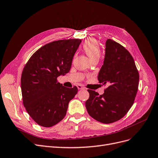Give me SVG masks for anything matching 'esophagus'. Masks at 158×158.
Listing matches in <instances>:
<instances>
[{"label":"esophagus","instance_id":"34e87169","mask_svg":"<svg viewBox=\"0 0 158 158\" xmlns=\"http://www.w3.org/2000/svg\"><path fill=\"white\" fill-rule=\"evenodd\" d=\"M77 88H78V89H84V87H83L82 85H80V84L77 85Z\"/></svg>","mask_w":158,"mask_h":158}]
</instances>
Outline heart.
<instances>
[{"label":"heart","mask_w":158,"mask_h":158,"mask_svg":"<svg viewBox=\"0 0 158 158\" xmlns=\"http://www.w3.org/2000/svg\"><path fill=\"white\" fill-rule=\"evenodd\" d=\"M83 49L85 53L89 57L93 60L95 58H99L101 54V48L99 43L95 39L87 40L83 44Z\"/></svg>","instance_id":"1"}]
</instances>
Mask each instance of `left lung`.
Instances as JSON below:
<instances>
[{
    "label": "left lung",
    "instance_id": "1",
    "mask_svg": "<svg viewBox=\"0 0 158 158\" xmlns=\"http://www.w3.org/2000/svg\"><path fill=\"white\" fill-rule=\"evenodd\" d=\"M98 80L108 86L101 95L88 90L89 98L85 102L87 111L98 122H115L132 106L138 90L139 74L130 53L111 39L106 42L105 56Z\"/></svg>",
    "mask_w": 158,
    "mask_h": 158
}]
</instances>
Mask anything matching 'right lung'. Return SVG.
<instances>
[{
	"label": "right lung",
	"instance_id": "obj_1",
	"mask_svg": "<svg viewBox=\"0 0 158 158\" xmlns=\"http://www.w3.org/2000/svg\"><path fill=\"white\" fill-rule=\"evenodd\" d=\"M81 40L53 41L33 53L23 70L21 88L27 112L40 126L50 127L67 114L69 103L78 92L77 86L65 88L57 77L69 72Z\"/></svg>",
	"mask_w": 158,
	"mask_h": 158
}]
</instances>
